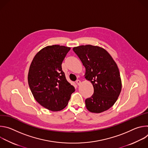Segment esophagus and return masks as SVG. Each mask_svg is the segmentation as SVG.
<instances>
[{
  "label": "esophagus",
  "mask_w": 148,
  "mask_h": 148,
  "mask_svg": "<svg viewBox=\"0 0 148 148\" xmlns=\"http://www.w3.org/2000/svg\"><path fill=\"white\" fill-rule=\"evenodd\" d=\"M76 84H77L78 86H79L80 84H81V81H80L79 80H77V81H76Z\"/></svg>",
  "instance_id": "esophagus-1"
}]
</instances>
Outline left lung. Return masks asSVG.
I'll list each match as a JSON object with an SVG mask.
<instances>
[{
	"mask_svg": "<svg viewBox=\"0 0 148 148\" xmlns=\"http://www.w3.org/2000/svg\"><path fill=\"white\" fill-rule=\"evenodd\" d=\"M86 68L84 77L94 87L92 95L86 99L87 109L101 113L110 109L116 101L122 81L116 62L103 48L90 45L73 49Z\"/></svg>",
	"mask_w": 148,
	"mask_h": 148,
	"instance_id": "left-lung-1",
	"label": "left lung"
}]
</instances>
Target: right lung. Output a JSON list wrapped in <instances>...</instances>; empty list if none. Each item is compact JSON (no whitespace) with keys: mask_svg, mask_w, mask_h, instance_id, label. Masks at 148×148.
Segmentation results:
<instances>
[{"mask_svg":"<svg viewBox=\"0 0 148 148\" xmlns=\"http://www.w3.org/2000/svg\"><path fill=\"white\" fill-rule=\"evenodd\" d=\"M70 49L60 45L46 46L35 55L29 68L28 83L34 98L51 111L64 109L75 91L61 67Z\"/></svg>","mask_w":148,"mask_h":148,"instance_id":"1","label":"right lung"}]
</instances>
